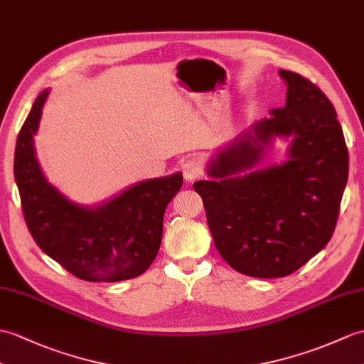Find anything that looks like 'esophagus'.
Masks as SVG:
<instances>
[{
  "label": "esophagus",
  "instance_id": "obj_1",
  "mask_svg": "<svg viewBox=\"0 0 364 364\" xmlns=\"http://www.w3.org/2000/svg\"><path fill=\"white\" fill-rule=\"evenodd\" d=\"M183 175H184V180L188 183L197 180L203 175L201 166L197 161H192V159H189V161H186L183 166Z\"/></svg>",
  "mask_w": 364,
  "mask_h": 364
}]
</instances>
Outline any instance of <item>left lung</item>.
Segmentation results:
<instances>
[{
    "mask_svg": "<svg viewBox=\"0 0 364 364\" xmlns=\"http://www.w3.org/2000/svg\"><path fill=\"white\" fill-rule=\"evenodd\" d=\"M284 108L218 149L210 180L193 183L215 248L235 272L284 277L316 256L335 231L349 155L331 100L293 71ZM292 139L289 159L256 169L272 139Z\"/></svg>",
    "mask_w": 364,
    "mask_h": 364,
    "instance_id": "left-lung-1",
    "label": "left lung"
}]
</instances>
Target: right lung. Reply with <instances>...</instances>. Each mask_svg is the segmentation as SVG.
<instances>
[{
	"instance_id": "right-lung-1",
	"label": "right lung",
	"mask_w": 364,
	"mask_h": 364,
	"mask_svg": "<svg viewBox=\"0 0 364 364\" xmlns=\"http://www.w3.org/2000/svg\"><path fill=\"white\" fill-rule=\"evenodd\" d=\"M49 90L41 91L15 147L14 175L23 215L40 250L66 272L90 282H119L142 274L155 260L166 208L183 173L146 180L97 206L71 201L50 184L33 147Z\"/></svg>"
}]
</instances>
